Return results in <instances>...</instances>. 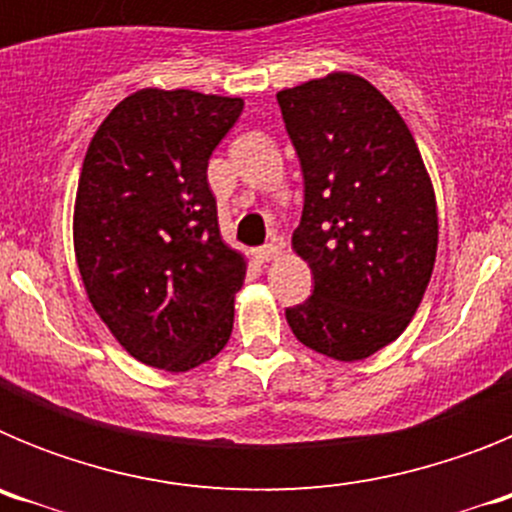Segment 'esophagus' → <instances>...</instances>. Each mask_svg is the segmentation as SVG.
Returning a JSON list of instances; mask_svg holds the SVG:
<instances>
[{
    "label": "esophagus",
    "mask_w": 512,
    "mask_h": 512,
    "mask_svg": "<svg viewBox=\"0 0 512 512\" xmlns=\"http://www.w3.org/2000/svg\"><path fill=\"white\" fill-rule=\"evenodd\" d=\"M256 253H259L261 261H274L279 253H282V246H279V243H266V246H261Z\"/></svg>",
    "instance_id": "1"
}]
</instances>
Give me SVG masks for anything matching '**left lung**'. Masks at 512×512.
Listing matches in <instances>:
<instances>
[{
  "label": "left lung",
  "mask_w": 512,
  "mask_h": 512,
  "mask_svg": "<svg viewBox=\"0 0 512 512\" xmlns=\"http://www.w3.org/2000/svg\"><path fill=\"white\" fill-rule=\"evenodd\" d=\"M277 102L305 179L292 248L315 279L287 323L318 354L366 359L408 328L431 282L433 184L400 112L361 76L305 81Z\"/></svg>",
  "instance_id": "left-lung-1"
}]
</instances>
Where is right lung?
<instances>
[{
    "label": "right lung",
    "mask_w": 512,
    "mask_h": 512,
    "mask_svg": "<svg viewBox=\"0 0 512 512\" xmlns=\"http://www.w3.org/2000/svg\"><path fill=\"white\" fill-rule=\"evenodd\" d=\"M243 99L140 89L104 117L81 166L74 251L92 307L148 366L223 351L246 261L217 228L207 164Z\"/></svg>",
    "instance_id": "1"
}]
</instances>
